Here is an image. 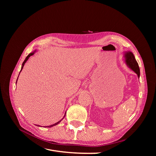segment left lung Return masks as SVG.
Masks as SVG:
<instances>
[{
  "mask_svg": "<svg viewBox=\"0 0 156 156\" xmlns=\"http://www.w3.org/2000/svg\"><path fill=\"white\" fill-rule=\"evenodd\" d=\"M126 62L128 66L135 72L138 75V77H140V69L137 62H136L133 54L131 52H127L125 54Z\"/></svg>",
  "mask_w": 156,
  "mask_h": 156,
  "instance_id": "8db88e82",
  "label": "left lung"
}]
</instances>
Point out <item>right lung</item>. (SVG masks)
I'll return each mask as SVG.
<instances>
[{"label": "right lung", "instance_id": "right-lung-1", "mask_svg": "<svg viewBox=\"0 0 156 156\" xmlns=\"http://www.w3.org/2000/svg\"><path fill=\"white\" fill-rule=\"evenodd\" d=\"M34 52H33V53H30L29 55H28L27 56V57H26V58H25V60H24V62H23V64H22V66H21V71L22 70V69H23V66H24V65H25V62H27V60H28V59H29V58L30 57V56H32V55H34ZM18 79V78H17ZM17 83V82H16ZM66 115V114H65ZM64 116H65V115H64ZM63 119H64V118H63ZM60 121L61 120H60V121H58V122H56V123H55V124H53V125H51V126H46V127H53V126H56V125H57L58 124H59L60 123Z\"/></svg>", "mask_w": 156, "mask_h": 156}]
</instances>
